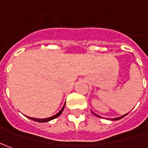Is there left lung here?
I'll list each match as a JSON object with an SVG mask.
<instances>
[{
  "instance_id": "1",
  "label": "left lung",
  "mask_w": 148,
  "mask_h": 148,
  "mask_svg": "<svg viewBox=\"0 0 148 148\" xmlns=\"http://www.w3.org/2000/svg\"><path fill=\"white\" fill-rule=\"evenodd\" d=\"M91 112H92V111H91ZM92 113H93V112H92ZM93 114H95V116L99 117V115H97V114H95V113H93ZM127 114H124V115H122V116H120V117H118V118H114V119H111V120H114V121H115V120H119V119H122V118H123V117H124V116H126Z\"/></svg>"
}]
</instances>
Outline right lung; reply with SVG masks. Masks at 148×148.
Wrapping results in <instances>:
<instances>
[{"label":"right lung","mask_w":148,"mask_h":148,"mask_svg":"<svg viewBox=\"0 0 148 148\" xmlns=\"http://www.w3.org/2000/svg\"><path fill=\"white\" fill-rule=\"evenodd\" d=\"M66 104V103H65ZM65 104L63 105V107L62 108V110L58 113V114H56L55 115L52 117H49V118H47V119H35V118H31V117H28L29 119H30L32 120H34V121H35V122H38V123H45V122H49L50 120H52V119H56V118H58V117L59 116L60 114L62 113V111L64 110V107H65Z\"/></svg>","instance_id":"add662e5"}]
</instances>
